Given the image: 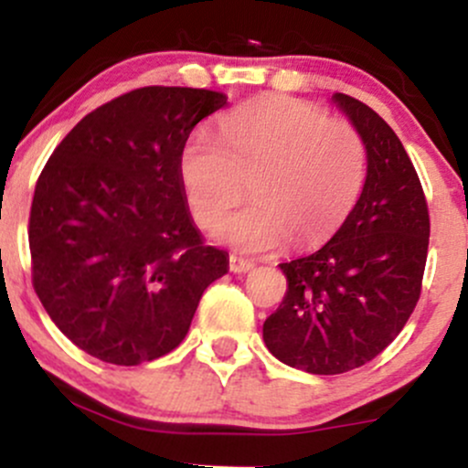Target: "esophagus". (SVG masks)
Wrapping results in <instances>:
<instances>
[{"label":"esophagus","instance_id":"34e87169","mask_svg":"<svg viewBox=\"0 0 468 468\" xmlns=\"http://www.w3.org/2000/svg\"><path fill=\"white\" fill-rule=\"evenodd\" d=\"M252 266L255 264H252L250 260H244V257H238V255L229 257V271L235 272V275H239V272H249Z\"/></svg>","mask_w":468,"mask_h":468}]
</instances>
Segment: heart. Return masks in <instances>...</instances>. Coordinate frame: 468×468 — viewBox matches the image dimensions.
Wrapping results in <instances>:
<instances>
[{"mask_svg":"<svg viewBox=\"0 0 468 468\" xmlns=\"http://www.w3.org/2000/svg\"><path fill=\"white\" fill-rule=\"evenodd\" d=\"M365 178L367 144L356 127L288 96L235 107L219 136L193 132L180 154L182 189L200 227H213L250 189L252 202L216 229L244 252L325 241L356 207Z\"/></svg>","mask_w":468,"mask_h":468,"instance_id":"heart-1","label":"heart"}]
</instances>
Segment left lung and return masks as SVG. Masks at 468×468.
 Listing matches in <instances>:
<instances>
[{"label":"left lung","mask_w":468,"mask_h":468,"mask_svg":"<svg viewBox=\"0 0 468 468\" xmlns=\"http://www.w3.org/2000/svg\"><path fill=\"white\" fill-rule=\"evenodd\" d=\"M367 144V178L335 238L282 264L288 290L264 321L272 356L310 374L369 363L400 335L422 290L429 208L394 130L372 107L335 94Z\"/></svg>","instance_id":"left-lung-1"}]
</instances>
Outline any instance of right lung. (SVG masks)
<instances>
[{
	"label": "right lung",
	"instance_id": "right-lung-1",
	"mask_svg": "<svg viewBox=\"0 0 468 468\" xmlns=\"http://www.w3.org/2000/svg\"><path fill=\"white\" fill-rule=\"evenodd\" d=\"M227 96L149 85L80 118L32 196V286L74 346L141 365L180 346L227 252L193 227L180 154Z\"/></svg>",
	"mask_w": 468,
	"mask_h": 468
}]
</instances>
